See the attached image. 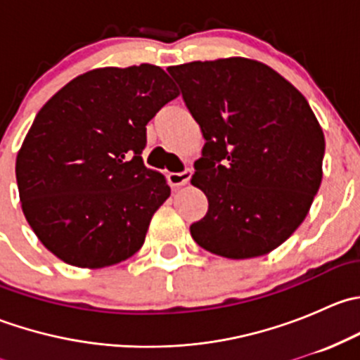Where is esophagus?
Segmentation results:
<instances>
[{"mask_svg": "<svg viewBox=\"0 0 360 360\" xmlns=\"http://www.w3.org/2000/svg\"><path fill=\"white\" fill-rule=\"evenodd\" d=\"M190 177H191V170H184V172H170L169 174V184L172 188L184 186V184L190 181Z\"/></svg>", "mask_w": 360, "mask_h": 360, "instance_id": "esophagus-1", "label": "esophagus"}]
</instances>
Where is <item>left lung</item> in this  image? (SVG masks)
Returning a JSON list of instances; mask_svg holds the SVG:
<instances>
[{"label": "left lung", "instance_id": "left-lung-1", "mask_svg": "<svg viewBox=\"0 0 360 360\" xmlns=\"http://www.w3.org/2000/svg\"><path fill=\"white\" fill-rule=\"evenodd\" d=\"M205 144L191 184L209 210L190 226L228 259L271 252L297 230L322 181L324 132L303 94L248 57L169 68Z\"/></svg>", "mask_w": 360, "mask_h": 360}]
</instances>
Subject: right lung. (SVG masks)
<instances>
[{
    "label": "right lung",
    "instance_id": "right-lung-1",
    "mask_svg": "<svg viewBox=\"0 0 360 360\" xmlns=\"http://www.w3.org/2000/svg\"><path fill=\"white\" fill-rule=\"evenodd\" d=\"M179 96L151 64L76 76L38 111L15 160L20 205L43 245L78 268L122 263L170 197L144 167L146 125Z\"/></svg>",
    "mask_w": 360,
    "mask_h": 360
}]
</instances>
